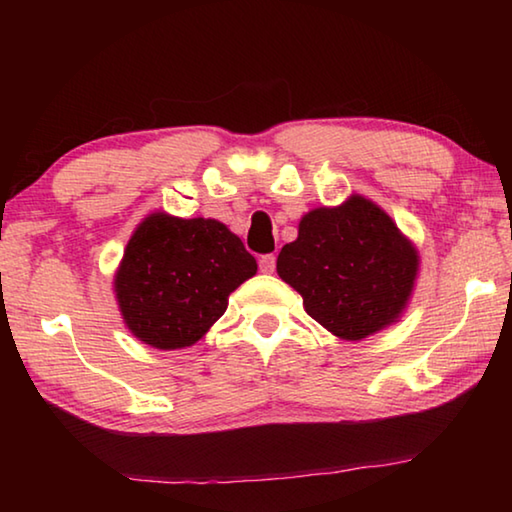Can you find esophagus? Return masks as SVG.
I'll use <instances>...</instances> for the list:
<instances>
[{
  "mask_svg": "<svg viewBox=\"0 0 512 512\" xmlns=\"http://www.w3.org/2000/svg\"><path fill=\"white\" fill-rule=\"evenodd\" d=\"M259 271L273 273L275 271V255H262L259 257Z\"/></svg>",
  "mask_w": 512,
  "mask_h": 512,
  "instance_id": "obj_1",
  "label": "esophagus"
}]
</instances>
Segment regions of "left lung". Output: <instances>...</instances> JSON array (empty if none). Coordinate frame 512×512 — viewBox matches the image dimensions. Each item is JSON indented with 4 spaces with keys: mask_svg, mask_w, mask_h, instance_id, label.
<instances>
[{
    "mask_svg": "<svg viewBox=\"0 0 512 512\" xmlns=\"http://www.w3.org/2000/svg\"><path fill=\"white\" fill-rule=\"evenodd\" d=\"M418 253L381 207L352 196L302 216L277 255V275L329 332L359 341L395 323L409 302Z\"/></svg>",
    "mask_w": 512,
    "mask_h": 512,
    "instance_id": "left-lung-1",
    "label": "left lung"
}]
</instances>
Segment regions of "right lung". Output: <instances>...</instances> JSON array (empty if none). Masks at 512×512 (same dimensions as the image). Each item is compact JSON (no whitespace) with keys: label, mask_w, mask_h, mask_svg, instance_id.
<instances>
[{"label":"right lung","mask_w":512,"mask_h":512,"mask_svg":"<svg viewBox=\"0 0 512 512\" xmlns=\"http://www.w3.org/2000/svg\"><path fill=\"white\" fill-rule=\"evenodd\" d=\"M255 273V257L223 223L158 212L128 241L115 291L137 339L178 350L201 339L228 309L230 293Z\"/></svg>","instance_id":"1"}]
</instances>
